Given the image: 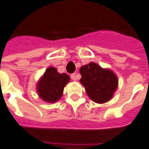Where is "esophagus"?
<instances>
[{
	"label": "esophagus",
	"instance_id": "esophagus-1",
	"mask_svg": "<svg viewBox=\"0 0 149 149\" xmlns=\"http://www.w3.org/2000/svg\"><path fill=\"white\" fill-rule=\"evenodd\" d=\"M77 75H78V74H77V73H74V74H72L71 75H70V78H71V79H72L73 81H76V80H77V79H78V78H77Z\"/></svg>",
	"mask_w": 149,
	"mask_h": 149
}]
</instances>
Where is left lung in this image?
Listing matches in <instances>:
<instances>
[{
    "mask_svg": "<svg viewBox=\"0 0 149 149\" xmlns=\"http://www.w3.org/2000/svg\"><path fill=\"white\" fill-rule=\"evenodd\" d=\"M79 72L81 75L80 82L93 101L104 104L112 98L118 87V79L111 69L90 62L81 67Z\"/></svg>",
    "mask_w": 149,
    "mask_h": 149,
    "instance_id": "1",
    "label": "left lung"
}]
</instances>
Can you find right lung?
I'll return each mask as SVG.
<instances>
[{
    "instance_id": "obj_1",
    "label": "right lung",
    "mask_w": 149,
    "mask_h": 149,
    "mask_svg": "<svg viewBox=\"0 0 149 149\" xmlns=\"http://www.w3.org/2000/svg\"><path fill=\"white\" fill-rule=\"evenodd\" d=\"M69 81L70 77L67 74H60L56 68L49 67L37 83V93L45 102H57L62 97L63 89Z\"/></svg>"
}]
</instances>
